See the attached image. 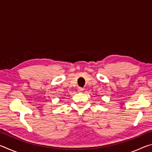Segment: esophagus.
I'll list each match as a JSON object with an SVG mask.
<instances>
[{"label": "esophagus", "mask_w": 152, "mask_h": 152, "mask_svg": "<svg viewBox=\"0 0 152 152\" xmlns=\"http://www.w3.org/2000/svg\"><path fill=\"white\" fill-rule=\"evenodd\" d=\"M83 91H84V89L82 88H80H80H78V91L79 92H83Z\"/></svg>", "instance_id": "esophagus-1"}]
</instances>
